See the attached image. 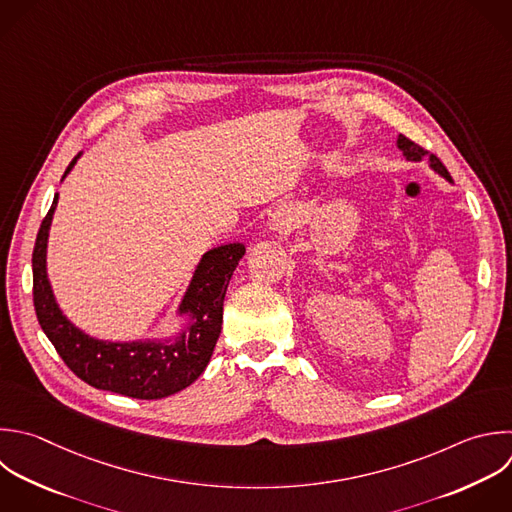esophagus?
Returning <instances> with one entry per match:
<instances>
[{
	"label": "esophagus",
	"instance_id": "esophagus-1",
	"mask_svg": "<svg viewBox=\"0 0 512 512\" xmlns=\"http://www.w3.org/2000/svg\"><path fill=\"white\" fill-rule=\"evenodd\" d=\"M296 220H298V208L294 206V204H282V206H278L274 212H272V216H270V230L272 232H288L294 224H296Z\"/></svg>",
	"mask_w": 512,
	"mask_h": 512
}]
</instances>
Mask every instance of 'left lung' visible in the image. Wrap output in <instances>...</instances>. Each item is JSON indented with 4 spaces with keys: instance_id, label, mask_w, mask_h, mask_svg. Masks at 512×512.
Returning a JSON list of instances; mask_svg holds the SVG:
<instances>
[{
    "instance_id": "left-lung-1",
    "label": "left lung",
    "mask_w": 512,
    "mask_h": 512,
    "mask_svg": "<svg viewBox=\"0 0 512 512\" xmlns=\"http://www.w3.org/2000/svg\"><path fill=\"white\" fill-rule=\"evenodd\" d=\"M396 146H398V150L402 152V156L408 160V162H420L422 158H428V166L436 172V174H440L444 180H448V182H452V178H450V174H448V170L444 168V164L434 156V154H430V152H426L424 148H420L418 144H414V142H410L408 138H404L402 134L398 136V140H396Z\"/></svg>"
}]
</instances>
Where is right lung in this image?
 Instances as JSON below:
<instances>
[{"label":"right lung","mask_w":512,"mask_h":512,"mask_svg":"<svg viewBox=\"0 0 512 512\" xmlns=\"http://www.w3.org/2000/svg\"><path fill=\"white\" fill-rule=\"evenodd\" d=\"M80 156L72 160L64 178L72 172ZM56 206L58 194L40 226L32 268L38 322L62 360L90 386L130 398L158 400L190 386L212 358L222 330L226 288L246 252L244 244H224L208 250L200 258L176 312L188 318L182 332L172 338L132 342L100 340L66 318L48 278V238Z\"/></svg>","instance_id":"right-lung-1"}]
</instances>
